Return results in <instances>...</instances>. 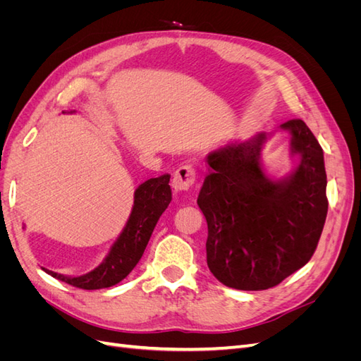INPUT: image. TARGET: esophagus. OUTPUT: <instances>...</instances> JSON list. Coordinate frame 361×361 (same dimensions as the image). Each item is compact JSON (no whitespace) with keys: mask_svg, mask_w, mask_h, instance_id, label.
I'll list each match as a JSON object with an SVG mask.
<instances>
[{"mask_svg":"<svg viewBox=\"0 0 361 361\" xmlns=\"http://www.w3.org/2000/svg\"><path fill=\"white\" fill-rule=\"evenodd\" d=\"M195 179H197V173L191 164H182L173 174L171 187L176 191H188L194 187Z\"/></svg>","mask_w":361,"mask_h":361,"instance_id":"34e87169","label":"esophagus"}]
</instances>
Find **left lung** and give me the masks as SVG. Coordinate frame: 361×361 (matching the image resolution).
I'll return each mask as SVG.
<instances>
[{
  "mask_svg": "<svg viewBox=\"0 0 361 361\" xmlns=\"http://www.w3.org/2000/svg\"><path fill=\"white\" fill-rule=\"evenodd\" d=\"M280 128L292 135V154L301 155L281 180L262 170L265 133L207 157L212 173L197 199L207 221L206 260L228 288H274L307 264L319 243L329 211L322 147L301 118Z\"/></svg>",
  "mask_w": 361,
  "mask_h": 361,
  "instance_id": "8db88e82",
  "label": "left lung"
}]
</instances>
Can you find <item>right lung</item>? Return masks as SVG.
<instances>
[{"label":"right lung","mask_w":361,"mask_h":361,"mask_svg":"<svg viewBox=\"0 0 361 361\" xmlns=\"http://www.w3.org/2000/svg\"><path fill=\"white\" fill-rule=\"evenodd\" d=\"M169 182L170 174H162L159 178H152L140 185L135 190L133 212L129 215L123 232L120 233L102 264L90 271L89 274L66 277L54 271L43 269L54 279L85 290L117 285L138 264L159 216L170 204L171 188Z\"/></svg>","instance_id":"obj_1"}]
</instances>
